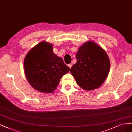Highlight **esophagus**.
<instances>
[{"label": "esophagus", "mask_w": 132, "mask_h": 132, "mask_svg": "<svg viewBox=\"0 0 132 132\" xmlns=\"http://www.w3.org/2000/svg\"><path fill=\"white\" fill-rule=\"evenodd\" d=\"M72 63H70V64H69V65H68V66H69V67H70V69H71V67H72Z\"/></svg>", "instance_id": "1"}]
</instances>
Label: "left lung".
I'll use <instances>...</instances> for the list:
<instances>
[{
  "mask_svg": "<svg viewBox=\"0 0 132 132\" xmlns=\"http://www.w3.org/2000/svg\"><path fill=\"white\" fill-rule=\"evenodd\" d=\"M77 62L70 70L79 87L86 90L101 86L107 78L110 68L108 55L101 46L88 41L78 49Z\"/></svg>",
  "mask_w": 132,
  "mask_h": 132,
  "instance_id": "1",
  "label": "left lung"
}]
</instances>
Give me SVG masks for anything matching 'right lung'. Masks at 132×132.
<instances>
[{"mask_svg": "<svg viewBox=\"0 0 132 132\" xmlns=\"http://www.w3.org/2000/svg\"><path fill=\"white\" fill-rule=\"evenodd\" d=\"M53 49L52 44L41 42L29 51L24 60L28 82L42 93H53L62 76L70 71L62 59L53 52Z\"/></svg>", "mask_w": 132, "mask_h": 132, "instance_id": "add662e5", "label": "right lung"}]
</instances>
